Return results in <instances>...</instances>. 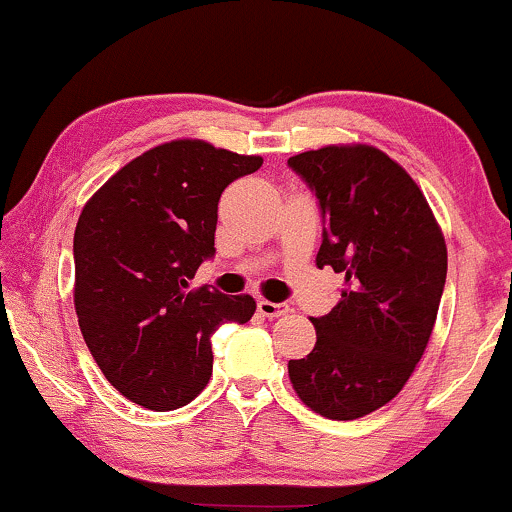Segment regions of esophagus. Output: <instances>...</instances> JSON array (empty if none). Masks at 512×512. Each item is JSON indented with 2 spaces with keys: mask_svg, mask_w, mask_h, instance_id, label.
<instances>
[{
  "mask_svg": "<svg viewBox=\"0 0 512 512\" xmlns=\"http://www.w3.org/2000/svg\"><path fill=\"white\" fill-rule=\"evenodd\" d=\"M257 312L267 319H276L281 315H286L288 305L286 303H272V300H257Z\"/></svg>",
  "mask_w": 512,
  "mask_h": 512,
  "instance_id": "esophagus-1",
  "label": "esophagus"
}]
</instances>
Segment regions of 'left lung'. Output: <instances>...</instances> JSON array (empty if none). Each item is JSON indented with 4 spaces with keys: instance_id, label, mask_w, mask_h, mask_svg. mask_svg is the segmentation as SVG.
<instances>
[{
    "instance_id": "8db88e82",
    "label": "left lung",
    "mask_w": 512,
    "mask_h": 512,
    "mask_svg": "<svg viewBox=\"0 0 512 512\" xmlns=\"http://www.w3.org/2000/svg\"><path fill=\"white\" fill-rule=\"evenodd\" d=\"M324 231L317 267L343 274L341 298L312 317L317 343L288 362L300 400L329 420H357L396 398L432 336L446 286V240L408 171L372 145L300 152Z\"/></svg>"
}]
</instances>
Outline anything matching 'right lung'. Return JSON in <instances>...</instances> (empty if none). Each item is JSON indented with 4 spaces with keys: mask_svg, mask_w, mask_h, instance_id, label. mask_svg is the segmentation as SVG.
<instances>
[{
    "mask_svg": "<svg viewBox=\"0 0 512 512\" xmlns=\"http://www.w3.org/2000/svg\"><path fill=\"white\" fill-rule=\"evenodd\" d=\"M262 157L171 140L90 197L73 236L80 331L102 374L147 410H176L212 377V334L255 315L250 295L190 291L214 257L219 197Z\"/></svg>",
    "mask_w": 512,
    "mask_h": 512,
    "instance_id": "add662e5",
    "label": "right lung"
}]
</instances>
